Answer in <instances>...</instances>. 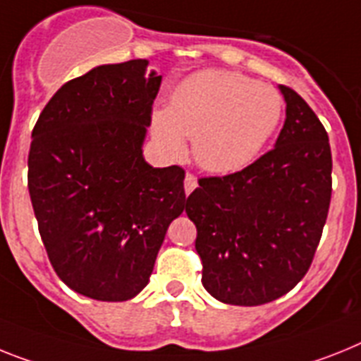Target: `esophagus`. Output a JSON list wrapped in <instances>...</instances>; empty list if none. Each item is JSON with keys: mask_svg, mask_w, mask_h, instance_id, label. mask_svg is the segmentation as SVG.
<instances>
[{"mask_svg": "<svg viewBox=\"0 0 361 361\" xmlns=\"http://www.w3.org/2000/svg\"><path fill=\"white\" fill-rule=\"evenodd\" d=\"M183 185H185V192L187 195H190L192 190L196 189V185H198V181H196V176L190 174V172H187L185 174V181H183Z\"/></svg>", "mask_w": 361, "mask_h": 361, "instance_id": "esophagus-1", "label": "esophagus"}]
</instances>
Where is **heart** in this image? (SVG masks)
I'll list each match as a JSON object with an SVG mask.
<instances>
[{
	"label": "heart",
	"mask_w": 361,
	"mask_h": 361,
	"mask_svg": "<svg viewBox=\"0 0 361 361\" xmlns=\"http://www.w3.org/2000/svg\"><path fill=\"white\" fill-rule=\"evenodd\" d=\"M283 95L268 84L231 71H202L176 87L171 108L152 115L166 152H185V135L202 169L231 174L255 161L283 117Z\"/></svg>",
	"instance_id": "1"
}]
</instances>
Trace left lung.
Wrapping results in <instances>:
<instances>
[{
    "label": "left lung",
    "instance_id": "8db88e82",
    "mask_svg": "<svg viewBox=\"0 0 361 361\" xmlns=\"http://www.w3.org/2000/svg\"><path fill=\"white\" fill-rule=\"evenodd\" d=\"M281 92L286 121L275 147L242 171L200 178L187 198L204 288L227 305L257 307L288 293L307 275L329 214L326 130L299 93Z\"/></svg>",
    "mask_w": 361,
    "mask_h": 361
}]
</instances>
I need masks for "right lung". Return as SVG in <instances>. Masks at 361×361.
I'll list each match as a JSON object with an SVG mask.
<instances>
[{
    "label": "right lung",
    "mask_w": 361,
    "mask_h": 361,
    "mask_svg": "<svg viewBox=\"0 0 361 361\" xmlns=\"http://www.w3.org/2000/svg\"><path fill=\"white\" fill-rule=\"evenodd\" d=\"M147 66L106 63L73 78L32 128L27 178L42 242L63 283L97 301H128L147 286L185 207V171L143 159L161 86Z\"/></svg>",
    "instance_id": "obj_1"
}]
</instances>
